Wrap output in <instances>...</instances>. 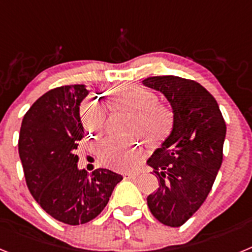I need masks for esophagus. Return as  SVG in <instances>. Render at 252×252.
I'll list each match as a JSON object with an SVG mask.
<instances>
[{"label": "esophagus", "instance_id": "esophagus-1", "mask_svg": "<svg viewBox=\"0 0 252 252\" xmlns=\"http://www.w3.org/2000/svg\"><path fill=\"white\" fill-rule=\"evenodd\" d=\"M139 175L140 173H136V171H133V173H124L125 179H136Z\"/></svg>", "mask_w": 252, "mask_h": 252}]
</instances>
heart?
<instances>
[{
    "label": "heart",
    "instance_id": "obj_1",
    "mask_svg": "<svg viewBox=\"0 0 252 252\" xmlns=\"http://www.w3.org/2000/svg\"><path fill=\"white\" fill-rule=\"evenodd\" d=\"M117 103L135 111L132 130L139 132L148 142H157L166 136L173 126V112L159 103L151 91L141 87H122L112 94ZM81 121L86 131L99 136L106 126V115L98 99H87L81 106ZM99 158L104 165L116 170L136 168L142 159L140 146L135 140L111 137L102 142Z\"/></svg>",
    "mask_w": 252,
    "mask_h": 252
}]
</instances>
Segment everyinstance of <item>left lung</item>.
<instances>
[{
    "instance_id": "obj_1",
    "label": "left lung",
    "mask_w": 252,
    "mask_h": 252,
    "mask_svg": "<svg viewBox=\"0 0 252 252\" xmlns=\"http://www.w3.org/2000/svg\"><path fill=\"white\" fill-rule=\"evenodd\" d=\"M142 84L165 95L173 110L170 133L148 160L159 178L148 206L158 221L179 227L212 189L223 158L226 124L215 97L197 82L161 75Z\"/></svg>"
}]
</instances>
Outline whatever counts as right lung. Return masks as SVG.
<instances>
[{"label": "right lung", "instance_id": "right-lung-1", "mask_svg": "<svg viewBox=\"0 0 252 252\" xmlns=\"http://www.w3.org/2000/svg\"><path fill=\"white\" fill-rule=\"evenodd\" d=\"M90 91L83 84L58 87L25 113L19 154L31 195L48 215L77 226L92 221L107 206L122 175L108 169H79L78 142L84 136L79 106Z\"/></svg>", "mask_w": 252, "mask_h": 252}]
</instances>
